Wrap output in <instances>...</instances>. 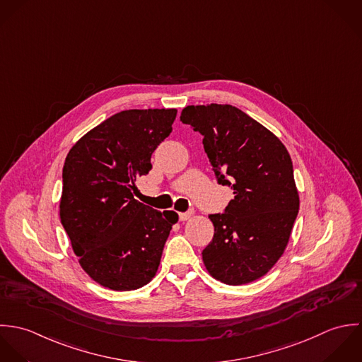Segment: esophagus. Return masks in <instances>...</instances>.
<instances>
[{"label":"esophagus","instance_id":"34e87169","mask_svg":"<svg viewBox=\"0 0 362 362\" xmlns=\"http://www.w3.org/2000/svg\"><path fill=\"white\" fill-rule=\"evenodd\" d=\"M193 217V213L189 211V213H179V219L180 221H187L189 218Z\"/></svg>","mask_w":362,"mask_h":362}]
</instances>
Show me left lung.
<instances>
[{"instance_id":"left-lung-1","label":"left lung","mask_w":362,"mask_h":362,"mask_svg":"<svg viewBox=\"0 0 362 362\" xmlns=\"http://www.w3.org/2000/svg\"><path fill=\"white\" fill-rule=\"evenodd\" d=\"M180 120L202 133L218 183L233 199L210 216L214 238L203 262L218 281L252 283L267 274L286 252L299 210V194L286 145L269 129L230 105H197Z\"/></svg>"}]
</instances>
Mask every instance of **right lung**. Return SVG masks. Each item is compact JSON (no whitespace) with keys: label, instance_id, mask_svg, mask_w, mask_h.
<instances>
[{"label":"right lung","instance_id":"1","mask_svg":"<svg viewBox=\"0 0 362 362\" xmlns=\"http://www.w3.org/2000/svg\"><path fill=\"white\" fill-rule=\"evenodd\" d=\"M176 109H132L82 136L63 168L60 219L82 270L99 286L133 291L156 274L179 216L134 199L136 180L172 132Z\"/></svg>","mask_w":362,"mask_h":362}]
</instances>
